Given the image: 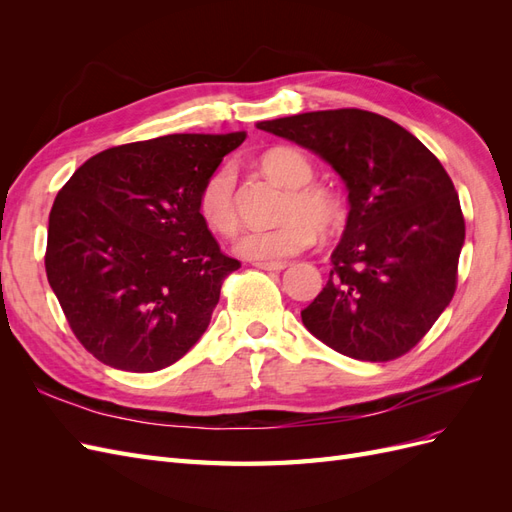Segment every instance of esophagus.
I'll list each match as a JSON object with an SVG mask.
<instances>
[{
	"label": "esophagus",
	"instance_id": "obj_1",
	"mask_svg": "<svg viewBox=\"0 0 512 512\" xmlns=\"http://www.w3.org/2000/svg\"><path fill=\"white\" fill-rule=\"evenodd\" d=\"M254 267L265 269V271H282L288 265H286V262H282V260H258V262H254Z\"/></svg>",
	"mask_w": 512,
	"mask_h": 512
}]
</instances>
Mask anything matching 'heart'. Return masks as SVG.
<instances>
[{"instance_id": "b5f03b06", "label": "heart", "mask_w": 512, "mask_h": 512, "mask_svg": "<svg viewBox=\"0 0 512 512\" xmlns=\"http://www.w3.org/2000/svg\"><path fill=\"white\" fill-rule=\"evenodd\" d=\"M262 173L282 183L288 196L282 207L284 222L273 228L247 230L237 239L235 250L250 260H280L312 247L318 232L333 230L344 218L339 196L314 179V164L305 153L294 147H273L258 160ZM235 168L220 166L207 177L198 192V213L205 224L230 237L239 228V211L235 198Z\"/></svg>"}]
</instances>
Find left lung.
I'll return each instance as SVG.
<instances>
[{
	"label": "left lung",
	"instance_id": "8db88e82",
	"mask_svg": "<svg viewBox=\"0 0 512 512\" xmlns=\"http://www.w3.org/2000/svg\"><path fill=\"white\" fill-rule=\"evenodd\" d=\"M260 130L327 160L350 213L327 286L301 320L339 354L384 363L410 352L451 303L466 222L440 160L408 130L361 108L314 111Z\"/></svg>",
	"mask_w": 512,
	"mask_h": 512
}]
</instances>
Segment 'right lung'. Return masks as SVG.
Segmentation results:
<instances>
[{"instance_id": "1", "label": "right lung", "mask_w": 512, "mask_h": 512, "mask_svg": "<svg viewBox=\"0 0 512 512\" xmlns=\"http://www.w3.org/2000/svg\"><path fill=\"white\" fill-rule=\"evenodd\" d=\"M245 141L168 134L89 158L59 190L44 269L74 337L104 365L158 371L209 327L241 267L198 213V192Z\"/></svg>"}]
</instances>
